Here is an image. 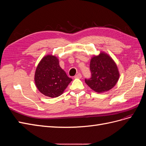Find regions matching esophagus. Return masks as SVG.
Returning <instances> with one entry per match:
<instances>
[{
	"instance_id": "34e87169",
	"label": "esophagus",
	"mask_w": 146,
	"mask_h": 146,
	"mask_svg": "<svg viewBox=\"0 0 146 146\" xmlns=\"http://www.w3.org/2000/svg\"><path fill=\"white\" fill-rule=\"evenodd\" d=\"M82 77V75L80 73H78V74L75 76L74 78H81Z\"/></svg>"
}]
</instances>
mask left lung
<instances>
[{
	"mask_svg": "<svg viewBox=\"0 0 146 146\" xmlns=\"http://www.w3.org/2000/svg\"><path fill=\"white\" fill-rule=\"evenodd\" d=\"M91 77L85 81L97 92L107 91L113 88L118 81L119 74L117 66L111 57L104 53L94 56L90 62Z\"/></svg>",
	"mask_w": 146,
	"mask_h": 146,
	"instance_id": "1",
	"label": "left lung"
}]
</instances>
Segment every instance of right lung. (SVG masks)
<instances>
[{"mask_svg":"<svg viewBox=\"0 0 146 146\" xmlns=\"http://www.w3.org/2000/svg\"><path fill=\"white\" fill-rule=\"evenodd\" d=\"M35 84L42 94L50 98H56L62 94L72 81L60 68L56 57L47 55L38 65L35 75Z\"/></svg>","mask_w":146,"mask_h":146,"instance_id":"right-lung-1","label":"right lung"}]
</instances>
